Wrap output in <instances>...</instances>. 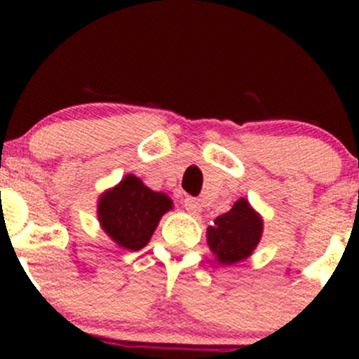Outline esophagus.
Wrapping results in <instances>:
<instances>
[{"label": "esophagus", "mask_w": 359, "mask_h": 359, "mask_svg": "<svg viewBox=\"0 0 359 359\" xmlns=\"http://www.w3.org/2000/svg\"><path fill=\"white\" fill-rule=\"evenodd\" d=\"M184 206H186V210L191 215H198V213L201 212V203L198 201L196 198H186V200H184Z\"/></svg>", "instance_id": "esophagus-1"}]
</instances>
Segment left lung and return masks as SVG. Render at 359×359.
<instances>
[{"label": "left lung", "instance_id": "obj_1", "mask_svg": "<svg viewBox=\"0 0 359 359\" xmlns=\"http://www.w3.org/2000/svg\"><path fill=\"white\" fill-rule=\"evenodd\" d=\"M264 220L250 203L241 198L227 213L217 217L206 229V241L222 266H233L248 259L262 238Z\"/></svg>", "mask_w": 359, "mask_h": 359}]
</instances>
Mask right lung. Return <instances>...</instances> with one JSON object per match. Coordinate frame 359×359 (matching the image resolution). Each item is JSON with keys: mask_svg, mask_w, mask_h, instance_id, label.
<instances>
[{"mask_svg": "<svg viewBox=\"0 0 359 359\" xmlns=\"http://www.w3.org/2000/svg\"><path fill=\"white\" fill-rule=\"evenodd\" d=\"M172 200L142 184L135 175H126L121 182L100 196L97 213L107 236L126 250L144 248L149 243L158 222Z\"/></svg>", "mask_w": 359, "mask_h": 359, "instance_id": "1", "label": "right lung"}]
</instances>
